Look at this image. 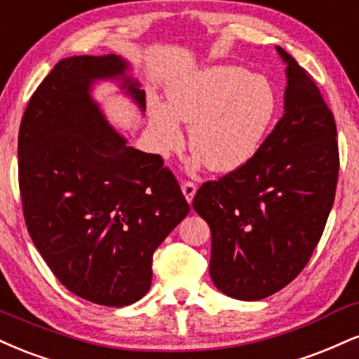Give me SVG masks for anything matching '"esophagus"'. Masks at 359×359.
Segmentation results:
<instances>
[{
	"mask_svg": "<svg viewBox=\"0 0 359 359\" xmlns=\"http://www.w3.org/2000/svg\"><path fill=\"white\" fill-rule=\"evenodd\" d=\"M180 189H182L185 198H187V202H189V204H191L194 196H196V192H197V185L194 184V182H182V185H180Z\"/></svg>",
	"mask_w": 359,
	"mask_h": 359,
	"instance_id": "34e87169",
	"label": "esophagus"
}]
</instances>
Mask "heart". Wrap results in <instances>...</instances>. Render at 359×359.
Instances as JSON below:
<instances>
[{"label": "heart", "instance_id": "heart-1", "mask_svg": "<svg viewBox=\"0 0 359 359\" xmlns=\"http://www.w3.org/2000/svg\"><path fill=\"white\" fill-rule=\"evenodd\" d=\"M278 110L273 83L236 65H212L168 85L167 105L149 103V123L158 152L182 140L179 122L189 127L196 163L229 174L252 161Z\"/></svg>", "mask_w": 359, "mask_h": 359}]
</instances>
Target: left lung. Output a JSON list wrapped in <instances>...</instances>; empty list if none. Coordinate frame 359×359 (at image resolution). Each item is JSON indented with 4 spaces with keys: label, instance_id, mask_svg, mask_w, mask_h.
<instances>
[{
    "label": "left lung",
    "instance_id": "1",
    "mask_svg": "<svg viewBox=\"0 0 359 359\" xmlns=\"http://www.w3.org/2000/svg\"><path fill=\"white\" fill-rule=\"evenodd\" d=\"M284 114L252 161L194 197L212 232L209 273L226 296L259 301L287 286L321 239L334 202L336 123L318 85L287 51Z\"/></svg>",
    "mask_w": 359,
    "mask_h": 359
}]
</instances>
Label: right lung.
<instances>
[{
  "label": "right lung",
  "instance_id": "1",
  "mask_svg": "<svg viewBox=\"0 0 359 359\" xmlns=\"http://www.w3.org/2000/svg\"><path fill=\"white\" fill-rule=\"evenodd\" d=\"M120 55L60 60L33 93L18 137L20 191L33 244L56 279L95 304L122 308L152 284V256L189 214L161 155L127 145L92 97L116 81L145 111Z\"/></svg>",
  "mask_w": 359,
  "mask_h": 359
}]
</instances>
